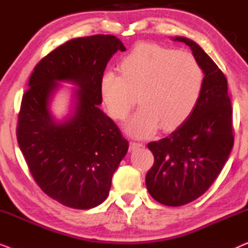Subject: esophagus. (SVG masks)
<instances>
[{
  "label": "esophagus",
  "mask_w": 248,
  "mask_h": 248,
  "mask_svg": "<svg viewBox=\"0 0 248 248\" xmlns=\"http://www.w3.org/2000/svg\"><path fill=\"white\" fill-rule=\"evenodd\" d=\"M142 145H143V144H142L141 142H137V141H131L130 142V149H131V150H135V149L141 148Z\"/></svg>",
  "instance_id": "esophagus-1"
}]
</instances>
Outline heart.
<instances>
[{
    "label": "heart",
    "instance_id": "1",
    "mask_svg": "<svg viewBox=\"0 0 248 248\" xmlns=\"http://www.w3.org/2000/svg\"><path fill=\"white\" fill-rule=\"evenodd\" d=\"M118 72L104 73L100 97L110 116L124 121L138 96L141 106L126 125L133 137L181 126L201 96L203 71L195 57L158 44L135 45L118 62Z\"/></svg>",
    "mask_w": 248,
    "mask_h": 248
}]
</instances>
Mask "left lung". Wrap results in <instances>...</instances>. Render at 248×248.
<instances>
[{
	"label": "left lung",
	"instance_id": "obj_1",
	"mask_svg": "<svg viewBox=\"0 0 248 248\" xmlns=\"http://www.w3.org/2000/svg\"><path fill=\"white\" fill-rule=\"evenodd\" d=\"M203 70V87L194 111L167 138L148 143L155 162L145 185L155 201L181 206L208 191L228 159L233 145L232 101L227 78L208 54L184 37Z\"/></svg>",
	"mask_w": 248,
	"mask_h": 248
}]
</instances>
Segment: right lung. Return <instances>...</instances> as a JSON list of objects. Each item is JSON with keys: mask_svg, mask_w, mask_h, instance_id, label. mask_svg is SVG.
I'll use <instances>...</instances> for the list:
<instances>
[{"mask_svg": "<svg viewBox=\"0 0 248 248\" xmlns=\"http://www.w3.org/2000/svg\"><path fill=\"white\" fill-rule=\"evenodd\" d=\"M117 50L125 47L111 35L71 39L39 61L23 93L16 125L20 150L42 191L69 208L87 210L103 203L127 152L120 128L98 108L100 79ZM56 80H72L81 88L74 116L61 124L48 111Z\"/></svg>", "mask_w": 248, "mask_h": 248, "instance_id": "obj_1", "label": "right lung"}]
</instances>
